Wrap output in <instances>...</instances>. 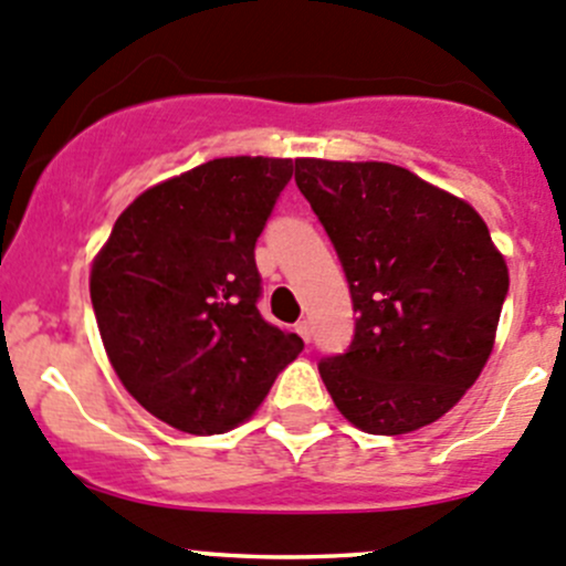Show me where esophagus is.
I'll list each match as a JSON object with an SVG mask.
<instances>
[{
  "instance_id": "1",
  "label": "esophagus",
  "mask_w": 566,
  "mask_h": 566,
  "mask_svg": "<svg viewBox=\"0 0 566 566\" xmlns=\"http://www.w3.org/2000/svg\"><path fill=\"white\" fill-rule=\"evenodd\" d=\"M295 331H298L301 339H304V342L312 339V325H310V319H301V323H295Z\"/></svg>"
}]
</instances>
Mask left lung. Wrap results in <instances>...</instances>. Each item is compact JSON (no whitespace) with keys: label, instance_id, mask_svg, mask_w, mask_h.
<instances>
[{"label":"left lung","instance_id":"obj_1","mask_svg":"<svg viewBox=\"0 0 566 566\" xmlns=\"http://www.w3.org/2000/svg\"><path fill=\"white\" fill-rule=\"evenodd\" d=\"M295 182L328 232L356 331L317 364L350 424L402 436L441 419L493 350L510 271L482 216L384 161L298 158Z\"/></svg>","mask_w":566,"mask_h":566}]
</instances>
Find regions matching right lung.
<instances>
[{
    "label": "right lung",
    "mask_w": 566,
    "mask_h": 566,
    "mask_svg": "<svg viewBox=\"0 0 566 566\" xmlns=\"http://www.w3.org/2000/svg\"><path fill=\"white\" fill-rule=\"evenodd\" d=\"M290 177V158H213L136 197L95 256L90 298L108 361L175 430L238 427L304 350L256 310L254 247Z\"/></svg>",
    "instance_id": "obj_1"
}]
</instances>
